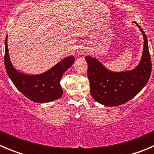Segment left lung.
<instances>
[{"instance_id":"8db88e82","label":"left lung","mask_w":154,"mask_h":154,"mask_svg":"<svg viewBox=\"0 0 154 154\" xmlns=\"http://www.w3.org/2000/svg\"><path fill=\"white\" fill-rule=\"evenodd\" d=\"M143 35V54L140 64L134 69L112 72L94 57L86 56L90 93L95 100L107 106H117L131 100L143 88L150 78L152 64L148 42L144 32L136 22Z\"/></svg>"}]
</instances>
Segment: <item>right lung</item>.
I'll list each match as a JSON object with an SVG mask.
<instances>
[{"mask_svg": "<svg viewBox=\"0 0 154 154\" xmlns=\"http://www.w3.org/2000/svg\"><path fill=\"white\" fill-rule=\"evenodd\" d=\"M75 61L74 56L61 60L55 66L41 74L29 75L19 72L10 61L8 48V35L5 39L4 64L8 76L15 87L23 94L35 103H48L59 99L63 94L60 80L63 74Z\"/></svg>", "mask_w": 154, "mask_h": 154, "instance_id": "add662e5", "label": "right lung"}]
</instances>
